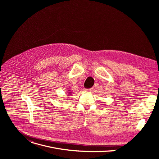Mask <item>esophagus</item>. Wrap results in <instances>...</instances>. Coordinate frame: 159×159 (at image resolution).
Here are the masks:
<instances>
[{"label": "esophagus", "mask_w": 159, "mask_h": 159, "mask_svg": "<svg viewBox=\"0 0 159 159\" xmlns=\"http://www.w3.org/2000/svg\"><path fill=\"white\" fill-rule=\"evenodd\" d=\"M85 92H92L93 89H85Z\"/></svg>", "instance_id": "obj_1"}]
</instances>
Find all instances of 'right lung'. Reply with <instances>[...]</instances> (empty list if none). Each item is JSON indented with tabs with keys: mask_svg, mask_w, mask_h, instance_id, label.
<instances>
[{
	"mask_svg": "<svg viewBox=\"0 0 159 159\" xmlns=\"http://www.w3.org/2000/svg\"><path fill=\"white\" fill-rule=\"evenodd\" d=\"M67 91H68V93H66L68 94V95H70V96H72V93H71V90H67Z\"/></svg>",
	"mask_w": 159,
	"mask_h": 159,
	"instance_id": "1",
	"label": "right lung"
}]
</instances>
